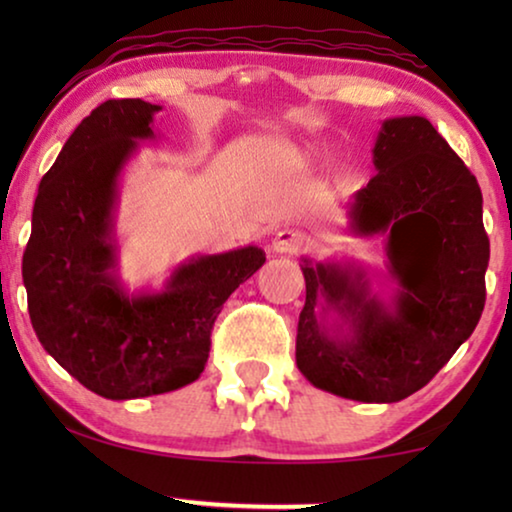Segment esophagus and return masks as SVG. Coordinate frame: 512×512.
I'll return each mask as SVG.
<instances>
[{"instance_id": "obj_1", "label": "esophagus", "mask_w": 512, "mask_h": 512, "mask_svg": "<svg viewBox=\"0 0 512 512\" xmlns=\"http://www.w3.org/2000/svg\"><path fill=\"white\" fill-rule=\"evenodd\" d=\"M307 240L298 230H279L275 240L270 242V251L277 256H296L300 251H305Z\"/></svg>"}]
</instances>
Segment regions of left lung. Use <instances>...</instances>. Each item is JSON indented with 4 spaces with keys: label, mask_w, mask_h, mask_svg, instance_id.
Masks as SVG:
<instances>
[{
    "label": "left lung",
    "mask_w": 512,
    "mask_h": 512,
    "mask_svg": "<svg viewBox=\"0 0 512 512\" xmlns=\"http://www.w3.org/2000/svg\"><path fill=\"white\" fill-rule=\"evenodd\" d=\"M373 165L377 174L349 202L347 233L382 237L396 286L375 291L361 263L303 258L296 363L328 394L396 403L478 326L489 240L478 179L424 116L382 121Z\"/></svg>",
    "instance_id": "left-lung-1"
}]
</instances>
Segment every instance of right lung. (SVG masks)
Listing matches in <instances>:
<instances>
[{"instance_id":"obj_1","label":"right lung","mask_w":512,"mask_h":512,"mask_svg":"<svg viewBox=\"0 0 512 512\" xmlns=\"http://www.w3.org/2000/svg\"><path fill=\"white\" fill-rule=\"evenodd\" d=\"M144 100H107L76 125L32 209L23 254L27 310L41 347L111 401L167 394L205 370L223 303L265 263L261 247L191 256L163 289L130 291L118 272L116 207L139 142L158 139Z\"/></svg>"}]
</instances>
